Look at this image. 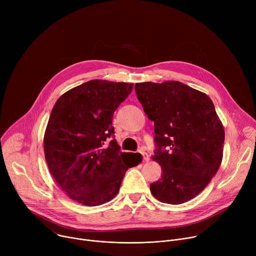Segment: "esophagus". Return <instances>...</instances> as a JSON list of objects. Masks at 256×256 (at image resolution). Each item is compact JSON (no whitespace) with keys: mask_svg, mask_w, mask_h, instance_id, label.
<instances>
[{"mask_svg":"<svg viewBox=\"0 0 256 256\" xmlns=\"http://www.w3.org/2000/svg\"><path fill=\"white\" fill-rule=\"evenodd\" d=\"M140 154H142V159H144V161H149V155H148V153H146V152H144V151H140Z\"/></svg>","mask_w":256,"mask_h":256,"instance_id":"obj_1","label":"esophagus"}]
</instances>
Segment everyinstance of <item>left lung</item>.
<instances>
[{"label": "left lung", "mask_w": 256, "mask_h": 256, "mask_svg": "<svg viewBox=\"0 0 256 256\" xmlns=\"http://www.w3.org/2000/svg\"><path fill=\"white\" fill-rule=\"evenodd\" d=\"M134 90L154 122L153 160L162 166L151 192L161 202L184 204L204 190L221 165L222 122L210 98L184 83H138Z\"/></svg>", "instance_id": "1"}]
</instances>
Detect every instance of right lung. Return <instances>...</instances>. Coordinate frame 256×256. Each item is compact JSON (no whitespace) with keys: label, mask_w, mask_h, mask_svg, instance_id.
<instances>
[{"label":"right lung","mask_w":256,"mask_h":256,"mask_svg":"<svg viewBox=\"0 0 256 256\" xmlns=\"http://www.w3.org/2000/svg\"><path fill=\"white\" fill-rule=\"evenodd\" d=\"M132 86L92 80L66 92L52 108L46 160L60 188L84 206L112 200L126 170L142 161L138 153L120 152L112 126L114 114Z\"/></svg>","instance_id":"right-lung-1"}]
</instances>
